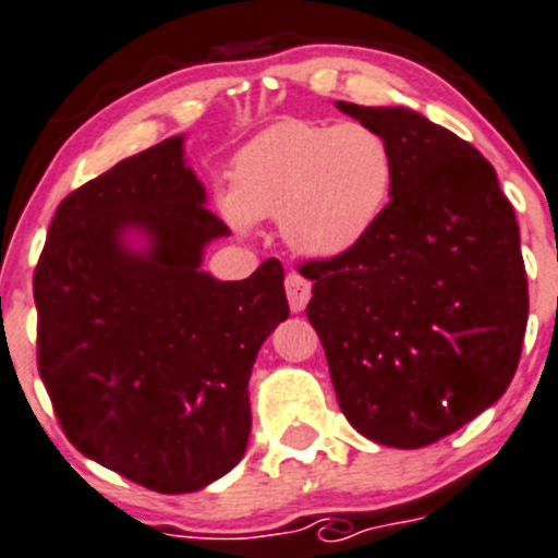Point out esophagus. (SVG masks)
<instances>
[{
  "label": "esophagus",
  "instance_id": "34e87169",
  "mask_svg": "<svg viewBox=\"0 0 558 558\" xmlns=\"http://www.w3.org/2000/svg\"><path fill=\"white\" fill-rule=\"evenodd\" d=\"M286 296H289V308L294 311V314H300L311 300V280L291 269V272L286 275Z\"/></svg>",
  "mask_w": 558,
  "mask_h": 558
}]
</instances>
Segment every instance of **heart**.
<instances>
[{"instance_id": "b5f03b06", "label": "heart", "mask_w": 558, "mask_h": 558, "mask_svg": "<svg viewBox=\"0 0 558 558\" xmlns=\"http://www.w3.org/2000/svg\"><path fill=\"white\" fill-rule=\"evenodd\" d=\"M228 181L220 211L236 231L278 217L280 236L294 253L338 258L383 220L397 154L366 123L283 121L239 148Z\"/></svg>"}]
</instances>
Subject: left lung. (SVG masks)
Returning a JSON list of instances; mask_svg holds the SVG:
<instances>
[{
	"label": "left lung",
	"mask_w": 558,
	"mask_h": 558,
	"mask_svg": "<svg viewBox=\"0 0 558 558\" xmlns=\"http://www.w3.org/2000/svg\"><path fill=\"white\" fill-rule=\"evenodd\" d=\"M336 107L388 140L397 181L366 242L305 264V314L347 421L421 449L512 383L529 319L518 220L490 161L454 132L408 107Z\"/></svg>",
	"instance_id": "8db88e82"
}]
</instances>
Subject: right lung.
I'll list each match as a JSON object with an SVG mask.
<instances>
[{
	"instance_id": "add662e5",
	"label": "right lung",
	"mask_w": 558,
	"mask_h": 558,
	"mask_svg": "<svg viewBox=\"0 0 558 558\" xmlns=\"http://www.w3.org/2000/svg\"><path fill=\"white\" fill-rule=\"evenodd\" d=\"M228 233L179 134L71 192L35 269L38 368L62 432L148 490L195 493L242 460L250 372L289 316L278 258L244 280L203 272Z\"/></svg>"
}]
</instances>
